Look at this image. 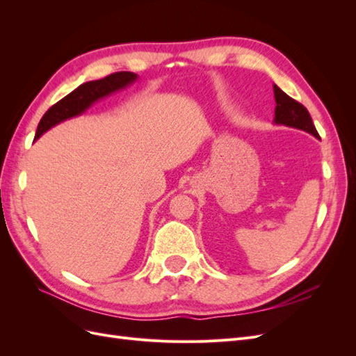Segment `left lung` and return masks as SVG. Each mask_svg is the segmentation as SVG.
I'll return each mask as SVG.
<instances>
[{"label":"left lung","mask_w":356,"mask_h":356,"mask_svg":"<svg viewBox=\"0 0 356 356\" xmlns=\"http://www.w3.org/2000/svg\"><path fill=\"white\" fill-rule=\"evenodd\" d=\"M275 90V101H276V110H275V122L277 124H285L296 129H301L314 136L319 138L316 127L312 122V117L305 105H301L296 99L291 98L285 92L273 86Z\"/></svg>","instance_id":"left-lung-1"}]
</instances>
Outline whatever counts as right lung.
Wrapping results in <instances>:
<instances>
[{"label":"right lung","mask_w":356,"mask_h":356,"mask_svg":"<svg viewBox=\"0 0 356 356\" xmlns=\"http://www.w3.org/2000/svg\"><path fill=\"white\" fill-rule=\"evenodd\" d=\"M136 79V74L129 71H118L113 72L101 80L88 81L79 86L77 89L72 90L65 98H62L59 102H56L53 106L46 111L42 118L38 123L35 139H38L42 134L51 126H55L67 118H71L74 115L81 114L86 108L98 101L102 96L110 95L118 89L124 88V86L131 84Z\"/></svg>","instance_id":"obj_1"}]
</instances>
